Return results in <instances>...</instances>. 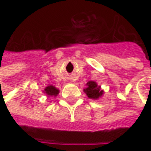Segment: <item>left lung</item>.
Masks as SVG:
<instances>
[{
	"label": "left lung",
	"instance_id": "obj_1",
	"mask_svg": "<svg viewBox=\"0 0 151 151\" xmlns=\"http://www.w3.org/2000/svg\"><path fill=\"white\" fill-rule=\"evenodd\" d=\"M86 86H87V87L84 89V91L89 98L96 100L102 96L103 91L101 90V87L99 86H97L96 82L90 81L86 83Z\"/></svg>",
	"mask_w": 151,
	"mask_h": 151
}]
</instances>
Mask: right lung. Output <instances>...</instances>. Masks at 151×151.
I'll return each instance as SVG.
<instances>
[{"label": "right lung", "instance_id": "obj_1", "mask_svg": "<svg viewBox=\"0 0 151 151\" xmlns=\"http://www.w3.org/2000/svg\"><path fill=\"white\" fill-rule=\"evenodd\" d=\"M60 91L58 90L54 86H48L44 91V93H46L48 96H56L59 94Z\"/></svg>", "mask_w": 151, "mask_h": 151}]
</instances>
